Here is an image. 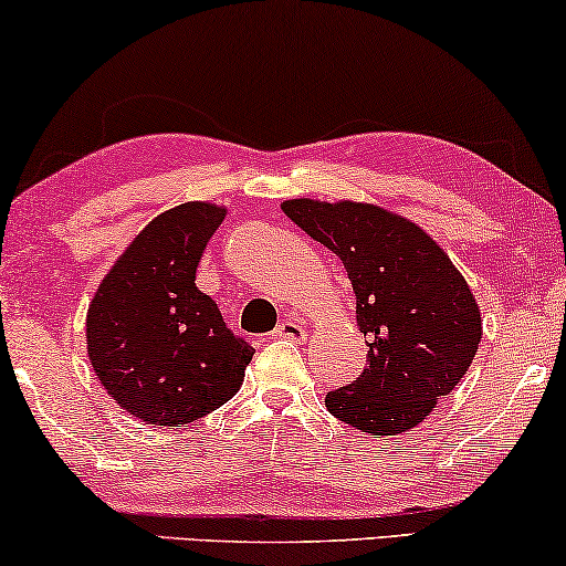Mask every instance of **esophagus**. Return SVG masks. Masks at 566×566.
Segmentation results:
<instances>
[{"mask_svg":"<svg viewBox=\"0 0 566 566\" xmlns=\"http://www.w3.org/2000/svg\"><path fill=\"white\" fill-rule=\"evenodd\" d=\"M273 337H285V339H293V343H304L306 339V329L301 327L296 319H283L277 324Z\"/></svg>","mask_w":566,"mask_h":566,"instance_id":"34e87169","label":"esophagus"}]
</instances>
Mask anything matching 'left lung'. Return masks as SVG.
<instances>
[{
  "label": "left lung",
  "mask_w": 566,
  "mask_h": 566,
  "mask_svg": "<svg viewBox=\"0 0 566 566\" xmlns=\"http://www.w3.org/2000/svg\"><path fill=\"white\" fill-rule=\"evenodd\" d=\"M281 208L343 260L370 347L358 381L324 405L366 436L412 430L455 389L482 343L467 277L428 231L384 206L291 198Z\"/></svg>",
  "instance_id": "1"
}]
</instances>
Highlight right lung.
I'll return each instance as SVG.
<instances>
[{
    "label": "right lung",
    "mask_w": 566,
    "mask_h": 566,
    "mask_svg": "<svg viewBox=\"0 0 566 566\" xmlns=\"http://www.w3.org/2000/svg\"><path fill=\"white\" fill-rule=\"evenodd\" d=\"M227 206L190 200L151 219L107 270L87 308V355L115 405L182 428L234 397L252 347L231 335L196 270Z\"/></svg>",
    "instance_id": "add662e5"
}]
</instances>
